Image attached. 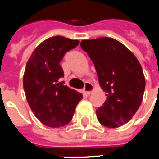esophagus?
Segmentation results:
<instances>
[{"instance_id":"34e87169","label":"esophagus","mask_w":159,"mask_h":159,"mask_svg":"<svg viewBox=\"0 0 159 159\" xmlns=\"http://www.w3.org/2000/svg\"><path fill=\"white\" fill-rule=\"evenodd\" d=\"M83 90H84V93H86L87 94H91L93 92V90H94V88H93L92 83L87 82L85 83V87Z\"/></svg>"}]
</instances>
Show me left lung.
Segmentation results:
<instances>
[{"label": "left lung", "instance_id": "left-lung-1", "mask_svg": "<svg viewBox=\"0 0 159 159\" xmlns=\"http://www.w3.org/2000/svg\"><path fill=\"white\" fill-rule=\"evenodd\" d=\"M81 47L93 61L106 93V101L96 112L99 123L111 128L123 126L136 113L143 98L145 77L139 60L111 37L83 40Z\"/></svg>", "mask_w": 159, "mask_h": 159}]
</instances>
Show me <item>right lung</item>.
I'll return each mask as SVG.
<instances>
[{
  "label": "right lung",
  "mask_w": 159,
  "mask_h": 159,
  "mask_svg": "<svg viewBox=\"0 0 159 159\" xmlns=\"http://www.w3.org/2000/svg\"><path fill=\"white\" fill-rule=\"evenodd\" d=\"M78 40L52 36L39 44L26 62L23 88L31 111L44 125L60 128L70 123L82 93L63 85L60 61Z\"/></svg>",
  "instance_id": "obj_1"
}]
</instances>
